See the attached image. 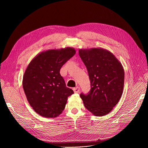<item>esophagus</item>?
<instances>
[{
  "label": "esophagus",
  "instance_id": "obj_1",
  "mask_svg": "<svg viewBox=\"0 0 148 148\" xmlns=\"http://www.w3.org/2000/svg\"><path fill=\"white\" fill-rule=\"evenodd\" d=\"M73 90L74 92V93H78L80 91V88L79 87H76L73 88Z\"/></svg>",
  "mask_w": 148,
  "mask_h": 148
}]
</instances>
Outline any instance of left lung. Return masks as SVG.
Instances as JSON below:
<instances>
[{"instance_id":"8db88e82","label":"left lung","mask_w":148,"mask_h":148,"mask_svg":"<svg viewBox=\"0 0 148 148\" xmlns=\"http://www.w3.org/2000/svg\"><path fill=\"white\" fill-rule=\"evenodd\" d=\"M90 81L88 95L80 94L84 107L96 116L110 113L122 97L124 69L114 54L102 48L79 49Z\"/></svg>"}]
</instances>
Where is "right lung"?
<instances>
[{"mask_svg": "<svg viewBox=\"0 0 148 148\" xmlns=\"http://www.w3.org/2000/svg\"><path fill=\"white\" fill-rule=\"evenodd\" d=\"M73 47L44 51L28 65L23 88L34 111L44 118H56L64 110L68 97L74 94L60 74L61 67L75 54Z\"/></svg>", "mask_w": 148, "mask_h": 148, "instance_id": "right-lung-1", "label": "right lung"}]
</instances>
